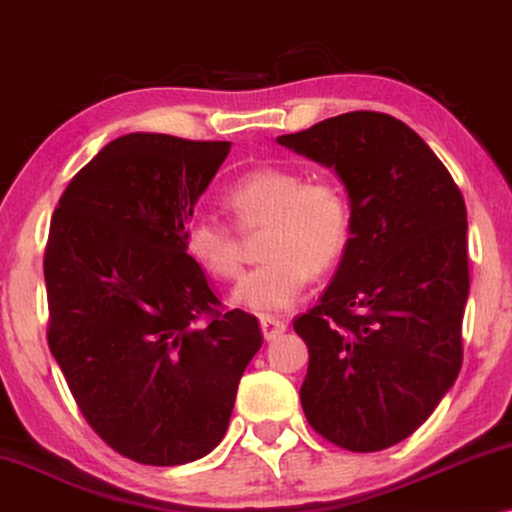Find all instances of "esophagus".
Returning a JSON list of instances; mask_svg holds the SVG:
<instances>
[{
  "instance_id": "obj_1",
  "label": "esophagus",
  "mask_w": 512,
  "mask_h": 512,
  "mask_svg": "<svg viewBox=\"0 0 512 512\" xmlns=\"http://www.w3.org/2000/svg\"><path fill=\"white\" fill-rule=\"evenodd\" d=\"M261 331L265 335V340H275L286 331V321L279 317H263L261 319Z\"/></svg>"
}]
</instances>
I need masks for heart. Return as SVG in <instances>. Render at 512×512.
<instances>
[{"mask_svg": "<svg viewBox=\"0 0 512 512\" xmlns=\"http://www.w3.org/2000/svg\"><path fill=\"white\" fill-rule=\"evenodd\" d=\"M223 205L240 230L263 228L258 254L265 261L251 268L233 293L247 310L272 314L291 307L303 296L310 270L331 268L349 242L347 195L326 177L303 179L289 167H256L223 191ZM235 226L216 216H198L186 226V251L219 282L240 272Z\"/></svg>", "mask_w": 512, "mask_h": 512, "instance_id": "obj_1", "label": "heart"}]
</instances>
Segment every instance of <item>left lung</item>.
I'll list each match as a JSON object with an SVG mask.
<instances>
[{"label":"left lung","instance_id":"8db88e82","mask_svg":"<svg viewBox=\"0 0 512 512\" xmlns=\"http://www.w3.org/2000/svg\"><path fill=\"white\" fill-rule=\"evenodd\" d=\"M277 142L333 167L352 205L331 286L293 319L310 352L300 403L328 443L387 450L429 419L461 370L464 195L424 139L380 111H349Z\"/></svg>","mask_w":512,"mask_h":512}]
</instances>
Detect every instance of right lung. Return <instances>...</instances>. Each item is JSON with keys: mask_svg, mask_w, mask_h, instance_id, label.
<instances>
[{"mask_svg": "<svg viewBox=\"0 0 512 512\" xmlns=\"http://www.w3.org/2000/svg\"><path fill=\"white\" fill-rule=\"evenodd\" d=\"M230 142L118 137L69 181L44 251L48 347L81 415L123 457L179 466L228 429L254 314L226 310L184 247Z\"/></svg>", "mask_w": 512, "mask_h": 512, "instance_id": "right-lung-1", "label": "right lung"}]
</instances>
